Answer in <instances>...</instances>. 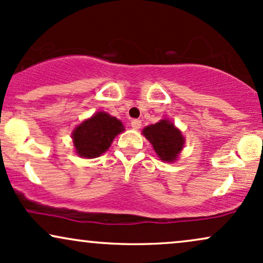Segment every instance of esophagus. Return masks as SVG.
Wrapping results in <instances>:
<instances>
[{
	"label": "esophagus",
	"instance_id": "obj_1",
	"mask_svg": "<svg viewBox=\"0 0 263 263\" xmlns=\"http://www.w3.org/2000/svg\"><path fill=\"white\" fill-rule=\"evenodd\" d=\"M131 126H132V128H135V129L141 128V126H142L141 120H137V119L132 120V121H131Z\"/></svg>",
	"mask_w": 263,
	"mask_h": 263
}]
</instances>
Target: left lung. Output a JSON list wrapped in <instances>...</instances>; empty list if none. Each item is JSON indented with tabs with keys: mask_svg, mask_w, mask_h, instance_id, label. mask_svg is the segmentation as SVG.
<instances>
[{
	"mask_svg": "<svg viewBox=\"0 0 263 263\" xmlns=\"http://www.w3.org/2000/svg\"><path fill=\"white\" fill-rule=\"evenodd\" d=\"M142 134L151 142L157 156L163 162H175L185 144L181 131L176 128L172 121L165 119L144 127Z\"/></svg>",
	"mask_w": 263,
	"mask_h": 263,
	"instance_id": "left-lung-1",
	"label": "left lung"
}]
</instances>
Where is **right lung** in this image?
Returning <instances> with one entry per match:
<instances>
[{
    "label": "right lung",
    "mask_w": 263,
    "mask_h": 263,
    "mask_svg": "<svg viewBox=\"0 0 263 263\" xmlns=\"http://www.w3.org/2000/svg\"><path fill=\"white\" fill-rule=\"evenodd\" d=\"M123 129L125 127L120 120L105 111H98L72 132L76 153L88 159L100 157Z\"/></svg>",
    "instance_id": "obj_1"
}]
</instances>
